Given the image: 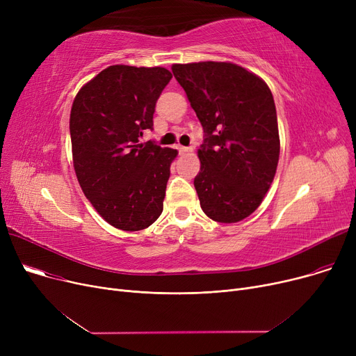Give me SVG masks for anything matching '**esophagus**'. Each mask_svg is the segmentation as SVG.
I'll return each instance as SVG.
<instances>
[{
  "mask_svg": "<svg viewBox=\"0 0 356 356\" xmlns=\"http://www.w3.org/2000/svg\"><path fill=\"white\" fill-rule=\"evenodd\" d=\"M177 152H179V154H186V153H191L192 148L184 147V145H177Z\"/></svg>",
  "mask_w": 356,
  "mask_h": 356,
  "instance_id": "esophagus-1",
  "label": "esophagus"
}]
</instances>
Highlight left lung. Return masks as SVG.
I'll list each match as a JSON object with an SVG mask.
<instances>
[{
    "label": "left lung",
    "instance_id": "obj_1",
    "mask_svg": "<svg viewBox=\"0 0 356 356\" xmlns=\"http://www.w3.org/2000/svg\"><path fill=\"white\" fill-rule=\"evenodd\" d=\"M203 127L195 189L200 208L222 223L239 222L263 202L275 176L280 137L273 93L234 63L173 65Z\"/></svg>",
    "mask_w": 356,
    "mask_h": 356
}]
</instances>
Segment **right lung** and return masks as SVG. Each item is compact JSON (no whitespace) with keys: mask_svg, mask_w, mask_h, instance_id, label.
Masks as SVG:
<instances>
[{"mask_svg":"<svg viewBox=\"0 0 356 356\" xmlns=\"http://www.w3.org/2000/svg\"><path fill=\"white\" fill-rule=\"evenodd\" d=\"M172 73L164 67L114 65L78 92L70 111L73 167L92 207L122 231L148 228L163 212L177 152L154 141L156 102Z\"/></svg>","mask_w":356,"mask_h":356,"instance_id":"obj_1","label":"right lung"}]
</instances>
